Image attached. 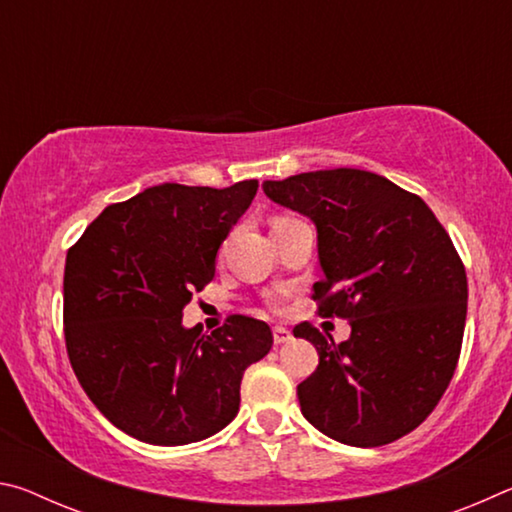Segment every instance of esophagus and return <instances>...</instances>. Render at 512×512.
Wrapping results in <instances>:
<instances>
[{
  "mask_svg": "<svg viewBox=\"0 0 512 512\" xmlns=\"http://www.w3.org/2000/svg\"><path fill=\"white\" fill-rule=\"evenodd\" d=\"M291 339H293V334L289 332L287 327H282V325L273 327V341H275L277 345H282V343H289Z\"/></svg>",
  "mask_w": 512,
  "mask_h": 512,
  "instance_id": "esophagus-1",
  "label": "esophagus"
}]
</instances>
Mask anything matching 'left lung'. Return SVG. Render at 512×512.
Here are the masks:
<instances>
[{"label": "left lung", "mask_w": 512, "mask_h": 512, "mask_svg": "<svg viewBox=\"0 0 512 512\" xmlns=\"http://www.w3.org/2000/svg\"><path fill=\"white\" fill-rule=\"evenodd\" d=\"M264 194L316 223L325 277L311 298L352 327L343 343L293 327L318 350L298 386L302 415L352 447L411 433L447 391L463 343L467 277L447 230L420 196L361 169L266 180Z\"/></svg>", "instance_id": "obj_1"}]
</instances>
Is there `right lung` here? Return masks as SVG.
<instances>
[{
  "label": "right lung",
  "mask_w": 512,
  "mask_h": 512,
  "mask_svg": "<svg viewBox=\"0 0 512 512\" xmlns=\"http://www.w3.org/2000/svg\"><path fill=\"white\" fill-rule=\"evenodd\" d=\"M257 187H149L108 205L67 250L69 363L94 406L142 443L189 445L221 431L239 411L244 370L271 350V327L250 316L212 334L183 327Z\"/></svg>",
  "instance_id": "1"
}]
</instances>
